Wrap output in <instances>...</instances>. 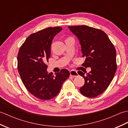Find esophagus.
I'll list each match as a JSON object with an SVG mask.
<instances>
[{"label": "esophagus", "mask_w": 128, "mask_h": 128, "mask_svg": "<svg viewBox=\"0 0 128 128\" xmlns=\"http://www.w3.org/2000/svg\"><path fill=\"white\" fill-rule=\"evenodd\" d=\"M70 75L72 77H76L78 76V74L77 72L75 71V70H71V71L70 72Z\"/></svg>", "instance_id": "1"}]
</instances>
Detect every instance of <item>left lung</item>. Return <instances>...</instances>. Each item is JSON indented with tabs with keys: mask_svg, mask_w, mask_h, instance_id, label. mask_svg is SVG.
<instances>
[{
	"mask_svg": "<svg viewBox=\"0 0 128 128\" xmlns=\"http://www.w3.org/2000/svg\"><path fill=\"white\" fill-rule=\"evenodd\" d=\"M69 29L79 40L82 57V66L90 67L88 73L81 71L78 74L85 79L80 88L81 94L90 98L103 93L112 81L116 70V50L105 32L86 25L69 26Z\"/></svg>",
	"mask_w": 128,
	"mask_h": 128,
	"instance_id": "left-lung-1",
	"label": "left lung"
}]
</instances>
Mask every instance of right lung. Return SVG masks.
I'll use <instances>...</instances> for the list:
<instances>
[{"instance_id":"add662e5","label":"right lung","mask_w":128,"mask_h":128,"mask_svg":"<svg viewBox=\"0 0 128 128\" xmlns=\"http://www.w3.org/2000/svg\"><path fill=\"white\" fill-rule=\"evenodd\" d=\"M61 27L48 28L31 34L21 46L18 55V69L26 89L38 98L48 100L58 94L62 84L69 77L67 69L54 75L49 73L46 62L50 56L54 37Z\"/></svg>"}]
</instances>
